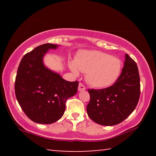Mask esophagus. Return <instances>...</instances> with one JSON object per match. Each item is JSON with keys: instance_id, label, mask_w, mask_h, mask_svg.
Here are the masks:
<instances>
[{"instance_id": "34e87169", "label": "esophagus", "mask_w": 156, "mask_h": 156, "mask_svg": "<svg viewBox=\"0 0 156 156\" xmlns=\"http://www.w3.org/2000/svg\"><path fill=\"white\" fill-rule=\"evenodd\" d=\"M86 89V87H84L82 83H79L78 85V91H84Z\"/></svg>"}]
</instances>
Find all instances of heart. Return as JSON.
<instances>
[{
  "label": "heart",
  "mask_w": 156,
  "mask_h": 156,
  "mask_svg": "<svg viewBox=\"0 0 156 156\" xmlns=\"http://www.w3.org/2000/svg\"><path fill=\"white\" fill-rule=\"evenodd\" d=\"M76 75L85 72V78L91 86L96 88H106L118 80L122 70V62L117 57L107 53L92 50L83 51L76 60L69 64Z\"/></svg>",
  "instance_id": "1"
}]
</instances>
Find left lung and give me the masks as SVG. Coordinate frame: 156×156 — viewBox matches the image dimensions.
I'll use <instances>...</instances> for the list:
<instances>
[{
    "mask_svg": "<svg viewBox=\"0 0 156 156\" xmlns=\"http://www.w3.org/2000/svg\"><path fill=\"white\" fill-rule=\"evenodd\" d=\"M88 91L90 102L87 112L94 122L104 126L122 122L136 109L140 98V76L136 62L126 54L122 73L113 85Z\"/></svg>",
    "mask_w": 156,
    "mask_h": 156,
    "instance_id": "left-lung-1",
    "label": "left lung"
}]
</instances>
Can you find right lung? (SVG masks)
Here are the masks:
<instances>
[{
  "label": "right lung",
  "instance_id": "obj_1",
  "mask_svg": "<svg viewBox=\"0 0 156 156\" xmlns=\"http://www.w3.org/2000/svg\"><path fill=\"white\" fill-rule=\"evenodd\" d=\"M59 45L46 43L36 47L21 60L15 81V94L23 112L34 122L48 125L64 114L66 100L76 94L78 82H69L44 65L49 49Z\"/></svg>",
  "mask_w": 156,
  "mask_h": 156
}]
</instances>
